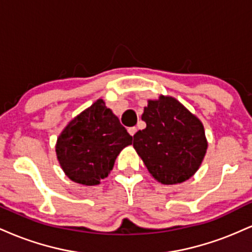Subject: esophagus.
<instances>
[{
  "label": "esophagus",
  "instance_id": "esophagus-1",
  "mask_svg": "<svg viewBox=\"0 0 252 252\" xmlns=\"http://www.w3.org/2000/svg\"><path fill=\"white\" fill-rule=\"evenodd\" d=\"M128 131H129L130 135L134 136L136 134V131H137V128H136V126H131V128L128 129Z\"/></svg>",
  "mask_w": 252,
  "mask_h": 252
}]
</instances>
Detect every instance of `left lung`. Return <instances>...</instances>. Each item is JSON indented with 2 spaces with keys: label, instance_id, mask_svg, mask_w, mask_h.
<instances>
[{
  "label": "left lung",
  "instance_id": "8db88e82",
  "mask_svg": "<svg viewBox=\"0 0 252 252\" xmlns=\"http://www.w3.org/2000/svg\"><path fill=\"white\" fill-rule=\"evenodd\" d=\"M142 120L147 126L134 135L132 146L153 178L175 185L194 175L207 149L200 120L169 96L148 100Z\"/></svg>",
  "mask_w": 252,
  "mask_h": 252
}]
</instances>
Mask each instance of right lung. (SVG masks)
I'll return each mask as SVG.
<instances>
[{"label": "right lung", "mask_w": 252, "mask_h": 252, "mask_svg": "<svg viewBox=\"0 0 252 252\" xmlns=\"http://www.w3.org/2000/svg\"><path fill=\"white\" fill-rule=\"evenodd\" d=\"M131 141L117 116L98 99L65 126L57 140L56 153L72 181L94 186L109 175L121 150Z\"/></svg>", "instance_id": "1"}]
</instances>
